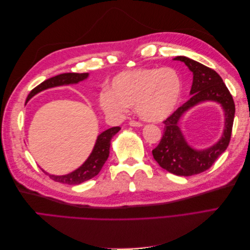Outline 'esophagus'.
Returning a JSON list of instances; mask_svg holds the SVG:
<instances>
[{"mask_svg":"<svg viewBox=\"0 0 250 250\" xmlns=\"http://www.w3.org/2000/svg\"><path fill=\"white\" fill-rule=\"evenodd\" d=\"M129 125L132 127H142L143 124L141 122H137V121H130Z\"/></svg>","mask_w":250,"mask_h":250,"instance_id":"1","label":"esophagus"}]
</instances>
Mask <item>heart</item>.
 <instances>
[{"mask_svg":"<svg viewBox=\"0 0 250 250\" xmlns=\"http://www.w3.org/2000/svg\"><path fill=\"white\" fill-rule=\"evenodd\" d=\"M183 82L179 74L170 67H140L124 71L112 79L110 90L99 95L104 112L124 116L129 106L149 122H160L171 116L180 101Z\"/></svg>","mask_w":250,"mask_h":250,"instance_id":"heart-1","label":"heart"}]
</instances>
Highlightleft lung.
<instances>
[{
    "label": "left lung",
    "mask_w": 250,
    "mask_h": 250,
    "mask_svg": "<svg viewBox=\"0 0 250 250\" xmlns=\"http://www.w3.org/2000/svg\"><path fill=\"white\" fill-rule=\"evenodd\" d=\"M174 60L184 62L193 73L190 90L192 97L165 121V132L152 154L163 169L178 176H191L209 169L228 148L234 118V103L217 72L186 56H177ZM204 102H216L221 105L225 112V128L222 138L214 146L196 149L186 142L180 128V120L186 112Z\"/></svg>",
    "instance_id": "obj_1"
}]
</instances>
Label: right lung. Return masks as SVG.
Segmentation results:
<instances>
[{"mask_svg":"<svg viewBox=\"0 0 250 250\" xmlns=\"http://www.w3.org/2000/svg\"><path fill=\"white\" fill-rule=\"evenodd\" d=\"M87 78L88 73H64L57 75L55 77L44 80L40 85H37L35 88H33L28 95L26 103L31 99L32 97L42 92V90L62 85L77 84V83ZM120 127H111L109 129H106L98 135L92 153L89 154V156L86 158V161L83 163L79 168L74 170L73 172L69 174H64V175H53V174H49L44 170H42L46 173L47 175H49L51 179L57 181V183H62L65 185H79L83 183V181L92 179L101 171L103 165L108 158L111 139L113 138V135H116L120 131Z\"/></svg>","mask_w":250,"mask_h":250,"instance_id":"right-lung-1","label":"right lung"}]
</instances>
